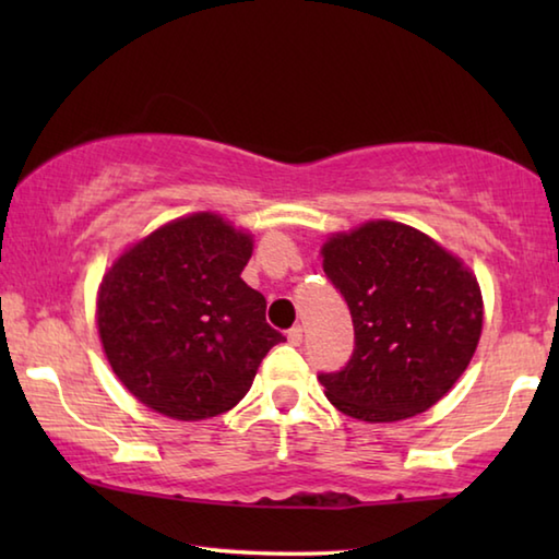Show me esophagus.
I'll use <instances>...</instances> for the list:
<instances>
[{"label": "esophagus", "mask_w": 559, "mask_h": 559, "mask_svg": "<svg viewBox=\"0 0 559 559\" xmlns=\"http://www.w3.org/2000/svg\"><path fill=\"white\" fill-rule=\"evenodd\" d=\"M288 343H290V345H296V347L302 343V328H300V325H296V328H290V330H288Z\"/></svg>", "instance_id": "34e87169"}]
</instances>
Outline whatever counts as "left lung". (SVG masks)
<instances>
[{"mask_svg": "<svg viewBox=\"0 0 559 559\" xmlns=\"http://www.w3.org/2000/svg\"><path fill=\"white\" fill-rule=\"evenodd\" d=\"M323 271L355 325L345 367L318 374L328 400L370 424L437 404L468 367L484 328L473 273L427 234L396 222L333 236Z\"/></svg>", "mask_w": 559, "mask_h": 559, "instance_id": "8db88e82", "label": "left lung"}]
</instances>
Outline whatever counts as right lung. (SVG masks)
Instances as JSON below:
<instances>
[{
    "label": "right lung",
    "mask_w": 559,
    "mask_h": 559,
    "mask_svg": "<svg viewBox=\"0 0 559 559\" xmlns=\"http://www.w3.org/2000/svg\"><path fill=\"white\" fill-rule=\"evenodd\" d=\"M251 236L202 212L165 224L112 263L98 333L118 380L150 409L182 421L229 412L273 345L266 298L241 271Z\"/></svg>",
    "instance_id": "add662e5"
}]
</instances>
